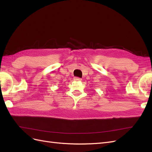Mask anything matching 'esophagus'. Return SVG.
<instances>
[{
	"instance_id": "obj_1",
	"label": "esophagus",
	"mask_w": 152,
	"mask_h": 152,
	"mask_svg": "<svg viewBox=\"0 0 152 152\" xmlns=\"http://www.w3.org/2000/svg\"><path fill=\"white\" fill-rule=\"evenodd\" d=\"M74 81H76V82H78V81H81L82 79L80 78H77V77H76V78H74Z\"/></svg>"
}]
</instances>
